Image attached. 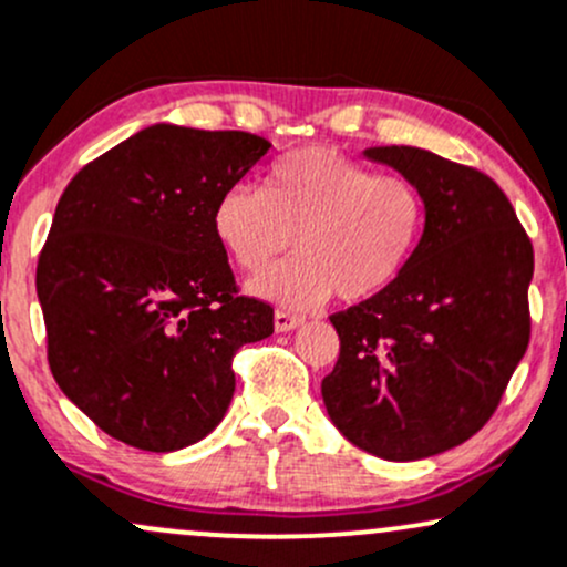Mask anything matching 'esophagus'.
Returning <instances> with one entry per match:
<instances>
[{
    "mask_svg": "<svg viewBox=\"0 0 567 567\" xmlns=\"http://www.w3.org/2000/svg\"><path fill=\"white\" fill-rule=\"evenodd\" d=\"M298 326H303L301 315H290V312H285V309H277V312H274V328H277L279 333L293 331V328H298Z\"/></svg>",
    "mask_w": 567,
    "mask_h": 567,
    "instance_id": "esophagus-1",
    "label": "esophagus"
}]
</instances>
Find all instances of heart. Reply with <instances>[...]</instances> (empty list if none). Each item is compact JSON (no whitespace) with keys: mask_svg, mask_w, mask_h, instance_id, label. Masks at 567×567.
Listing matches in <instances>:
<instances>
[{"mask_svg":"<svg viewBox=\"0 0 567 567\" xmlns=\"http://www.w3.org/2000/svg\"><path fill=\"white\" fill-rule=\"evenodd\" d=\"M425 217V196L403 174H377L331 147H303L271 166L264 188L223 190L213 228L250 274L269 269L296 234V258L260 274L250 290L309 309L333 293L360 303L393 288L416 255Z\"/></svg>","mask_w":567,"mask_h":567,"instance_id":"b5f03b06","label":"heart"}]
</instances>
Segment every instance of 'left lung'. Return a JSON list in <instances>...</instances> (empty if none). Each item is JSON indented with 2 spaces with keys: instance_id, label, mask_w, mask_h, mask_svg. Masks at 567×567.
I'll return each mask as SVG.
<instances>
[{
  "instance_id": "8db88e82",
  "label": "left lung",
  "mask_w": 567,
  "mask_h": 567,
  "mask_svg": "<svg viewBox=\"0 0 567 567\" xmlns=\"http://www.w3.org/2000/svg\"><path fill=\"white\" fill-rule=\"evenodd\" d=\"M425 196V234L382 296L331 315L333 425L369 455L422 460L487 425L530 341L533 245L506 193L422 147H369Z\"/></svg>"
}]
</instances>
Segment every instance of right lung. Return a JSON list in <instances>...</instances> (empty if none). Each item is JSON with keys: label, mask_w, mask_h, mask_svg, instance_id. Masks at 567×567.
I'll return each instance as SVG.
<instances>
[{"label": "right lung", "mask_w": 567, "mask_h": 567, "mask_svg": "<svg viewBox=\"0 0 567 567\" xmlns=\"http://www.w3.org/2000/svg\"><path fill=\"white\" fill-rule=\"evenodd\" d=\"M247 132L155 123L72 177L37 260L48 363L74 406L145 452L213 433L234 398L231 360L274 333L239 296L213 213L264 158Z\"/></svg>", "instance_id": "right-lung-1"}]
</instances>
